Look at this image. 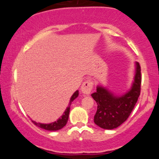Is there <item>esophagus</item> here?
<instances>
[{"label":"esophagus","instance_id":"obj_1","mask_svg":"<svg viewBox=\"0 0 159 159\" xmlns=\"http://www.w3.org/2000/svg\"><path fill=\"white\" fill-rule=\"evenodd\" d=\"M93 87V81H90V80H87V81L83 82V84H82L81 87V91L84 94L88 95L90 93Z\"/></svg>","mask_w":159,"mask_h":159}]
</instances>
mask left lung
Here are the masks:
<instances>
[{"label":"left lung","instance_id":"8db88e82","mask_svg":"<svg viewBox=\"0 0 159 159\" xmlns=\"http://www.w3.org/2000/svg\"><path fill=\"white\" fill-rule=\"evenodd\" d=\"M135 75L132 87L123 96H115L105 87L97 86L96 92L91 94L97 103L94 123L105 129H114L128 119L140 93L141 73L139 63L136 62Z\"/></svg>","mask_w":159,"mask_h":159}]
</instances>
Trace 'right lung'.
Segmentation results:
<instances>
[{"label":"right lung","instance_id":"add662e5","mask_svg":"<svg viewBox=\"0 0 159 159\" xmlns=\"http://www.w3.org/2000/svg\"><path fill=\"white\" fill-rule=\"evenodd\" d=\"M78 94H79L78 93V90L75 91V92L74 93L73 95L72 96V97H71V98H70V103H69V105H71L72 102L78 97ZM69 111H70V106H69L66 109L64 113H63V114L62 115L61 117L60 118V119H58L57 121L54 122V123H52L43 124V123H36V122L33 121V120H32V122L35 124L36 126L41 128V129H45V130H48V131L59 130V129H61L62 128L64 127L66 125V123H67V121H68Z\"/></svg>","mask_w":159,"mask_h":159}]
</instances>
